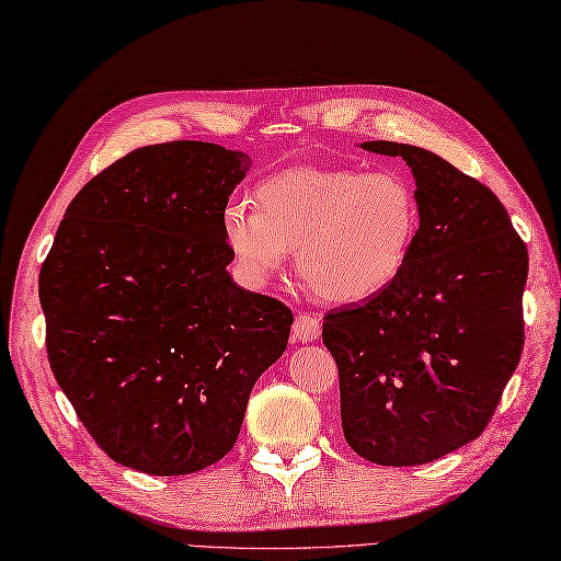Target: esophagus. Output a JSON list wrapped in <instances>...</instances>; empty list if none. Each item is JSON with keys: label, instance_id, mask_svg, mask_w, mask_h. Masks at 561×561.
<instances>
[{"label": "esophagus", "instance_id": "esophagus-1", "mask_svg": "<svg viewBox=\"0 0 561 561\" xmlns=\"http://www.w3.org/2000/svg\"><path fill=\"white\" fill-rule=\"evenodd\" d=\"M317 336H320V317L310 314V312H302V314L295 317L293 340L308 344V342H314Z\"/></svg>", "mask_w": 561, "mask_h": 561}]
</instances>
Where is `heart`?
Returning <instances> with one entry per match:
<instances>
[{
    "mask_svg": "<svg viewBox=\"0 0 561 561\" xmlns=\"http://www.w3.org/2000/svg\"><path fill=\"white\" fill-rule=\"evenodd\" d=\"M253 203L221 217L239 271L261 283L295 249L300 278L332 302L366 300L396 283L420 231L415 190L393 171L290 168L263 181Z\"/></svg>",
    "mask_w": 561,
    "mask_h": 561,
    "instance_id": "b5f03b06",
    "label": "heart"
}]
</instances>
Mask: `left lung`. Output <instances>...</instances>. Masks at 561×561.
I'll return each mask as SVG.
<instances>
[{"label":"left lung","mask_w":561,"mask_h":561,"mask_svg":"<svg viewBox=\"0 0 561 561\" xmlns=\"http://www.w3.org/2000/svg\"><path fill=\"white\" fill-rule=\"evenodd\" d=\"M362 149L410 165L420 231L396 283L324 314L322 342L348 447L415 467L477 439L501 403L525 344L527 249L501 199L445 158L393 141Z\"/></svg>","instance_id":"obj_1"}]
</instances>
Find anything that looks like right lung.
<instances>
[{
	"label": "right lung",
	"instance_id": "add662e5",
	"mask_svg": "<svg viewBox=\"0 0 561 561\" xmlns=\"http://www.w3.org/2000/svg\"><path fill=\"white\" fill-rule=\"evenodd\" d=\"M251 158L144 146L68 205L41 266L50 371L107 457L153 477L231 451L293 312L231 280L221 217Z\"/></svg>",
	"mask_w": 561,
	"mask_h": 561
}]
</instances>
